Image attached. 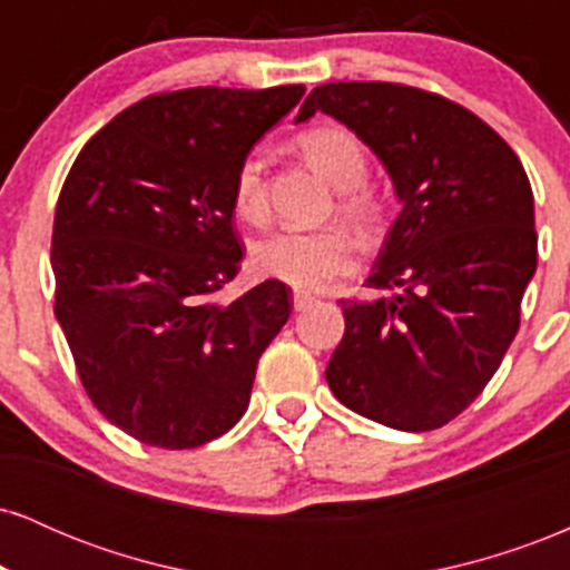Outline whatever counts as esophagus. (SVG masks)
I'll use <instances>...</instances> for the list:
<instances>
[{"instance_id":"34e87169","label":"esophagus","mask_w":570,"mask_h":570,"mask_svg":"<svg viewBox=\"0 0 570 570\" xmlns=\"http://www.w3.org/2000/svg\"><path fill=\"white\" fill-rule=\"evenodd\" d=\"M316 303V297L307 292H294V311H305V307H311Z\"/></svg>"}]
</instances>
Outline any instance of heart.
Returning <instances> with one entry per match:
<instances>
[{
    "instance_id": "b5f03b06",
    "label": "heart",
    "mask_w": 570,
    "mask_h": 570,
    "mask_svg": "<svg viewBox=\"0 0 570 570\" xmlns=\"http://www.w3.org/2000/svg\"><path fill=\"white\" fill-rule=\"evenodd\" d=\"M299 155L311 163L337 189V214L356 230H377L383 219V200L375 189L364 185L367 179V149L353 130L343 126H316L297 136ZM233 206L248 222L265 219L267 198L263 185V163L257 155L240 160L233 176ZM356 263V246L337 227L316 233L278 230L254 240L252 267L259 276L281 281L299 292L322 289Z\"/></svg>"
}]
</instances>
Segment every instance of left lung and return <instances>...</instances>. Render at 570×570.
I'll list each match as a JSON object with an SVG mask.
<instances>
[{"label": "left lung", "mask_w": 570, "mask_h": 570, "mask_svg": "<svg viewBox=\"0 0 570 570\" xmlns=\"http://www.w3.org/2000/svg\"><path fill=\"white\" fill-rule=\"evenodd\" d=\"M316 112L367 144L402 203L367 278L383 294L340 299L326 383L383 426L440 429L482 394L520 330L539 240L531 181L488 122L429 90L326 82L297 122Z\"/></svg>", "instance_id": "obj_1"}]
</instances>
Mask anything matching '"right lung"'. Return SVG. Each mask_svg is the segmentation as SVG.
Returning a JSON list of instances; mask_svg holds the SVG:
<instances>
[{"mask_svg": "<svg viewBox=\"0 0 570 570\" xmlns=\"http://www.w3.org/2000/svg\"><path fill=\"white\" fill-rule=\"evenodd\" d=\"M187 88L122 109L82 147L58 195L56 318L98 412L144 444L189 450L240 421L263 351L289 318L286 284L233 303V176L303 98Z\"/></svg>", "mask_w": 570, "mask_h": 570, "instance_id": "add662e5", "label": "right lung"}]
</instances>
